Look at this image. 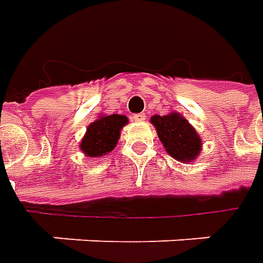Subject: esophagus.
Segmentation results:
<instances>
[{"instance_id": "34e87169", "label": "esophagus", "mask_w": 263, "mask_h": 263, "mask_svg": "<svg viewBox=\"0 0 263 263\" xmlns=\"http://www.w3.org/2000/svg\"><path fill=\"white\" fill-rule=\"evenodd\" d=\"M146 120V116L143 114V112H140V114H136V116H133V121H136V123H143Z\"/></svg>"}]
</instances>
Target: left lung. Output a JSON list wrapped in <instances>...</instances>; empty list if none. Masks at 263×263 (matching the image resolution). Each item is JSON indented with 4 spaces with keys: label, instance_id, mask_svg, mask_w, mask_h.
Returning a JSON list of instances; mask_svg holds the SVG:
<instances>
[{
    "label": "left lung",
    "instance_id": "8db88e82",
    "mask_svg": "<svg viewBox=\"0 0 263 263\" xmlns=\"http://www.w3.org/2000/svg\"><path fill=\"white\" fill-rule=\"evenodd\" d=\"M151 123L157 128L158 137L171 158L183 164H190L200 155L202 139L181 114L152 116Z\"/></svg>",
    "mask_w": 263,
    "mask_h": 263
}]
</instances>
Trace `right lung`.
<instances>
[{
	"mask_svg": "<svg viewBox=\"0 0 263 263\" xmlns=\"http://www.w3.org/2000/svg\"><path fill=\"white\" fill-rule=\"evenodd\" d=\"M128 123V118L121 114L101 116L90 123L80 142V151L89 158H102L108 155L118 143L121 128Z\"/></svg>",
	"mask_w": 263,
	"mask_h": 263,
	"instance_id": "obj_1",
	"label": "right lung"
}]
</instances>
